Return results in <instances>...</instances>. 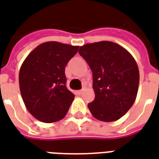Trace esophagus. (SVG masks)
Segmentation results:
<instances>
[{
	"label": "esophagus",
	"mask_w": 159,
	"mask_h": 159,
	"mask_svg": "<svg viewBox=\"0 0 159 159\" xmlns=\"http://www.w3.org/2000/svg\"><path fill=\"white\" fill-rule=\"evenodd\" d=\"M84 89H82V90H80V91H77V94H79V95H80V94H82L83 92H84Z\"/></svg>",
	"instance_id": "esophagus-1"
}]
</instances>
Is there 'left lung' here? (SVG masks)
Here are the masks:
<instances>
[{
    "instance_id": "1",
    "label": "left lung",
    "mask_w": 159,
    "mask_h": 159,
    "mask_svg": "<svg viewBox=\"0 0 159 159\" xmlns=\"http://www.w3.org/2000/svg\"><path fill=\"white\" fill-rule=\"evenodd\" d=\"M79 53L92 71L95 99L88 104L91 114L101 121H116L137 96L140 75L135 60L124 47L106 40L85 44Z\"/></svg>"
}]
</instances>
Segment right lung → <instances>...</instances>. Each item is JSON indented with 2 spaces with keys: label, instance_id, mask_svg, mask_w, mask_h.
<instances>
[{
  "label": "right lung",
  "instance_id": "right-lung-1",
  "mask_svg": "<svg viewBox=\"0 0 159 159\" xmlns=\"http://www.w3.org/2000/svg\"><path fill=\"white\" fill-rule=\"evenodd\" d=\"M78 49L57 41L42 43L21 66V96L28 111L41 122H57L68 113L75 95L66 87L65 67Z\"/></svg>",
  "mask_w": 159,
  "mask_h": 159
}]
</instances>
